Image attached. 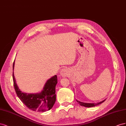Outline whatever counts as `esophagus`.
Segmentation results:
<instances>
[{
	"instance_id": "esophagus-1",
	"label": "esophagus",
	"mask_w": 126,
	"mask_h": 126,
	"mask_svg": "<svg viewBox=\"0 0 126 126\" xmlns=\"http://www.w3.org/2000/svg\"><path fill=\"white\" fill-rule=\"evenodd\" d=\"M68 73H69V71L66 69H63L60 72V75L62 76V77H65L66 76H67Z\"/></svg>"
}]
</instances>
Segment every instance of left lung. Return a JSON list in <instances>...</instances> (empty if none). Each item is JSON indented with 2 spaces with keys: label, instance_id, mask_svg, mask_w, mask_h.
I'll return each instance as SVG.
<instances>
[{
  "label": "left lung",
  "instance_id": "obj_1",
  "mask_svg": "<svg viewBox=\"0 0 126 126\" xmlns=\"http://www.w3.org/2000/svg\"><path fill=\"white\" fill-rule=\"evenodd\" d=\"M77 100V101L78 102V103H79V105L82 106H83L85 107H87V108H90V107H95L96 106H98L100 105V104L102 103V102H103L104 101H105V100H103V101L99 102L98 103H85V102H81L79 100Z\"/></svg>",
  "mask_w": 126,
  "mask_h": 126
}]
</instances>
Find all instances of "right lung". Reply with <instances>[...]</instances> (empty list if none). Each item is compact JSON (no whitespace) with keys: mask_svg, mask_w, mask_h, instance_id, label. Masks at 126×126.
Here are the masks:
<instances>
[{"mask_svg":"<svg viewBox=\"0 0 126 126\" xmlns=\"http://www.w3.org/2000/svg\"><path fill=\"white\" fill-rule=\"evenodd\" d=\"M14 65L15 62L13 63V70ZM13 78L17 95L28 108L37 112H45L52 108L56 101L55 87L57 83L56 75L46 81L40 92L36 93H27L20 91L16 82L14 72Z\"/></svg>","mask_w":126,"mask_h":126,"instance_id":"obj_1","label":"right lung"}]
</instances>
